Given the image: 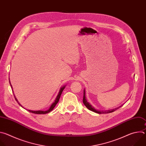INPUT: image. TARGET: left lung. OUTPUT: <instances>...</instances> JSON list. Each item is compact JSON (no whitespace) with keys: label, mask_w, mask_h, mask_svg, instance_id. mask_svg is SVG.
Returning <instances> with one entry per match:
<instances>
[{"label":"left lung","mask_w":146,"mask_h":146,"mask_svg":"<svg viewBox=\"0 0 146 146\" xmlns=\"http://www.w3.org/2000/svg\"><path fill=\"white\" fill-rule=\"evenodd\" d=\"M83 103L84 104V105L86 106V108L89 109L90 110L92 111H94L95 113H98V114H106V113H112L114 111H115L116 110H117L118 109H119V108H121L122 105L120 106L119 107L117 108H115V109H112V110H97L96 109H95L91 104L90 103H88L86 98V91L85 90H84V96H83Z\"/></svg>","instance_id":"1"}]
</instances>
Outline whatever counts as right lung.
Returning <instances> with one entry per match:
<instances>
[{
  "instance_id": "obj_1",
  "label": "right lung",
  "mask_w": 146,
  "mask_h": 146,
  "mask_svg": "<svg viewBox=\"0 0 146 146\" xmlns=\"http://www.w3.org/2000/svg\"><path fill=\"white\" fill-rule=\"evenodd\" d=\"M9 82H10V86H11V88H12V91H13V87H12V86L11 85V83H10V80H9ZM65 86H63V87L60 88V90H59V93H58V95H57V96H56V99H55V100L54 102L52 104L51 106H50V109H49L48 110H46V111H42V110L33 111V110H28L29 112H31V113H35V114H46V113H50L51 111H52V110L54 109V108L55 107V106H56V104L58 103L59 100V98H60V95H61V94H62V91H63V90L65 89ZM14 96L15 99L16 100V101L17 102V103L19 104V105L21 106L22 108H23V107L22 106V105H21V104L19 103V102L18 101V100H17V98H15V95H14ZM24 109H25V108H24Z\"/></svg>"
}]
</instances>
